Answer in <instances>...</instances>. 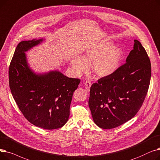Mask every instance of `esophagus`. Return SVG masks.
I'll list each match as a JSON object with an SVG mask.
<instances>
[{"mask_svg": "<svg viewBox=\"0 0 160 160\" xmlns=\"http://www.w3.org/2000/svg\"><path fill=\"white\" fill-rule=\"evenodd\" d=\"M84 87H85V89L88 92V91L90 90V87H91V82H90V81H87L85 82Z\"/></svg>", "mask_w": 160, "mask_h": 160, "instance_id": "esophagus-1", "label": "esophagus"}]
</instances>
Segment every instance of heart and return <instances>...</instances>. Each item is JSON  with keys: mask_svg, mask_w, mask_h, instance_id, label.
Masks as SVG:
<instances>
[{"mask_svg": "<svg viewBox=\"0 0 160 160\" xmlns=\"http://www.w3.org/2000/svg\"><path fill=\"white\" fill-rule=\"evenodd\" d=\"M122 57L123 51L120 48L111 42H103L86 50L82 57H72L70 62L78 74L85 72L88 63H92L94 73L98 77L105 78L117 72Z\"/></svg>", "mask_w": 160, "mask_h": 160, "instance_id": "heart-1", "label": "heart"}]
</instances>
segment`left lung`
Listing matches in <instances>:
<instances>
[{
  "label": "left lung",
  "instance_id": "8db88e82",
  "mask_svg": "<svg viewBox=\"0 0 160 160\" xmlns=\"http://www.w3.org/2000/svg\"><path fill=\"white\" fill-rule=\"evenodd\" d=\"M150 78L149 57L141 43L135 40L126 63L90 87L88 105L95 124L112 129L131 120L147 96Z\"/></svg>",
  "mask_w": 160,
  "mask_h": 160
}]
</instances>
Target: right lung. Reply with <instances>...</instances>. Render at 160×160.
Instances as JSON below:
<instances>
[{"label":"right lung","mask_w":160,"mask_h":160,"mask_svg":"<svg viewBox=\"0 0 160 160\" xmlns=\"http://www.w3.org/2000/svg\"><path fill=\"white\" fill-rule=\"evenodd\" d=\"M44 40L19 43L9 68V84L19 109L30 122L54 130L68 120L73 94L81 81L66 77L57 70L36 73L30 68L25 52Z\"/></svg>","instance_id":"add662e5"}]
</instances>
